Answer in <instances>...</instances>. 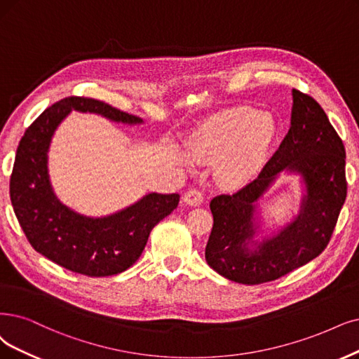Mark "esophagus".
Segmentation results:
<instances>
[{
  "label": "esophagus",
  "mask_w": 359,
  "mask_h": 359,
  "mask_svg": "<svg viewBox=\"0 0 359 359\" xmlns=\"http://www.w3.org/2000/svg\"><path fill=\"white\" fill-rule=\"evenodd\" d=\"M183 201L187 203L188 205H192V207H198V205H201V203L204 201L203 192H201V191H198V189H189V191L184 192Z\"/></svg>",
  "instance_id": "esophagus-1"
}]
</instances>
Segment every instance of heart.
<instances>
[{"instance_id": "1", "label": "heart", "mask_w": 359, "mask_h": 359, "mask_svg": "<svg viewBox=\"0 0 359 359\" xmlns=\"http://www.w3.org/2000/svg\"><path fill=\"white\" fill-rule=\"evenodd\" d=\"M278 136L275 119L253 108H233L211 116L192 139L188 155L215 165L224 188H240L257 176Z\"/></svg>"}]
</instances>
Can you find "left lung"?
<instances>
[{
  "label": "left lung",
  "instance_id": "obj_1",
  "mask_svg": "<svg viewBox=\"0 0 359 359\" xmlns=\"http://www.w3.org/2000/svg\"><path fill=\"white\" fill-rule=\"evenodd\" d=\"M291 95L290 130L259 177L236 194L219 195L210 203L215 223L205 260L238 284L273 281L320 256L346 200V152L339 135L311 96L297 90ZM284 172L301 177L299 211L268 233L262 228L259 200Z\"/></svg>",
  "mask_w": 359,
  "mask_h": 359
}]
</instances>
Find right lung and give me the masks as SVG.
Segmentation results:
<instances>
[{
  "label": "right lung",
  "mask_w": 359,
  "mask_h": 359,
  "mask_svg": "<svg viewBox=\"0 0 359 359\" xmlns=\"http://www.w3.org/2000/svg\"><path fill=\"white\" fill-rule=\"evenodd\" d=\"M72 111L96 114L127 126L143 119L87 97L51 104L25 131L10 179L13 210L31 245L59 266L88 276L121 273L135 263L151 231L179 204V194L151 192L116 213L91 217L65 205L51 187L48 149L57 127Z\"/></svg>",
  "instance_id": "right-lung-1"
}]
</instances>
